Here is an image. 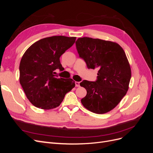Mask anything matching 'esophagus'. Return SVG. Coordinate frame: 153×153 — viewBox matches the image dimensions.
I'll list each match as a JSON object with an SVG mask.
<instances>
[{"instance_id": "obj_1", "label": "esophagus", "mask_w": 153, "mask_h": 153, "mask_svg": "<svg viewBox=\"0 0 153 153\" xmlns=\"http://www.w3.org/2000/svg\"><path fill=\"white\" fill-rule=\"evenodd\" d=\"M80 82H75V85L76 87H80Z\"/></svg>"}]
</instances>
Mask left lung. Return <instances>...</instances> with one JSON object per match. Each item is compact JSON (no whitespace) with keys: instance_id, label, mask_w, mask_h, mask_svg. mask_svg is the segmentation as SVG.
Returning <instances> with one entry per match:
<instances>
[{"instance_id":"1","label":"left lung","mask_w":153,"mask_h":153,"mask_svg":"<svg viewBox=\"0 0 153 153\" xmlns=\"http://www.w3.org/2000/svg\"><path fill=\"white\" fill-rule=\"evenodd\" d=\"M76 48L89 69H98L95 82L83 80L87 91L81 100L85 108L102 114L114 108L128 90L131 68L126 53L116 43L91 38H78Z\"/></svg>"}]
</instances>
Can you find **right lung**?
Here are the masks:
<instances>
[{"label": "right lung", "instance_id": "add662e5", "mask_svg": "<svg viewBox=\"0 0 153 153\" xmlns=\"http://www.w3.org/2000/svg\"><path fill=\"white\" fill-rule=\"evenodd\" d=\"M75 37L54 36L36 41L26 50L20 64V83L30 102L41 109L56 108L75 87L71 78L55 75L62 71L60 57L75 43Z\"/></svg>", "mask_w": 153, "mask_h": 153}]
</instances>
